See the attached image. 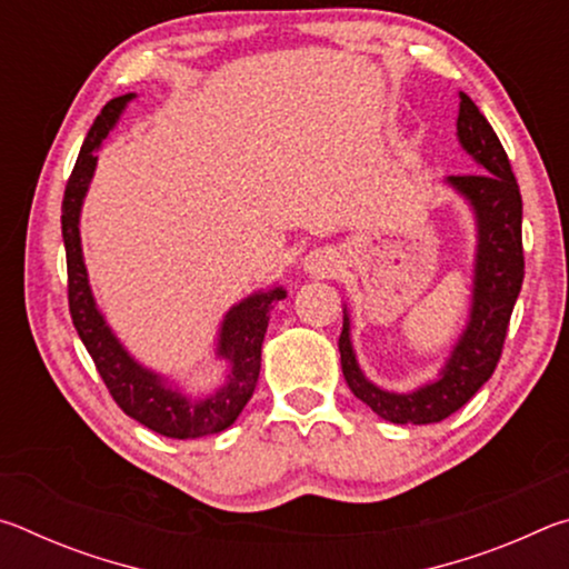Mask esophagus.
<instances>
[{
	"label": "esophagus",
	"mask_w": 569,
	"mask_h": 569,
	"mask_svg": "<svg viewBox=\"0 0 569 569\" xmlns=\"http://www.w3.org/2000/svg\"><path fill=\"white\" fill-rule=\"evenodd\" d=\"M303 271L313 278H326L336 273V256L331 248H316L303 258Z\"/></svg>",
	"instance_id": "esophagus-1"
}]
</instances>
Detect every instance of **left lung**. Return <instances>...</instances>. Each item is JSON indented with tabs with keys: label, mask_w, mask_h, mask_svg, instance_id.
Returning a JSON list of instances; mask_svg holds the SVG:
<instances>
[{
	"label": "left lung",
	"mask_w": 569,
	"mask_h": 569,
	"mask_svg": "<svg viewBox=\"0 0 569 569\" xmlns=\"http://www.w3.org/2000/svg\"><path fill=\"white\" fill-rule=\"evenodd\" d=\"M457 138L479 172L449 176L447 186L467 200L477 223L475 281H471L469 321L435 381L409 393L377 387L363 377L351 343V321L343 308L339 336L341 369L356 399L393 423H435L451 417L485 387L502 356L509 316L522 288V196L509 158L492 124L459 92Z\"/></svg>",
	"instance_id": "obj_1"
}]
</instances>
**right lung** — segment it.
Segmentation results:
<instances>
[{
    "label": "right lung",
    "instance_id": "add662e5",
    "mask_svg": "<svg viewBox=\"0 0 569 569\" xmlns=\"http://www.w3.org/2000/svg\"><path fill=\"white\" fill-rule=\"evenodd\" d=\"M132 98L134 92H128L104 104L82 142L74 170L64 188L62 240L67 253V298H70L72 323L94 366H98L104 387L110 389L112 399L128 417L170 439L218 435L240 417V411L253 397L258 373H261L263 336L268 319H271L268 311H271L273 301L286 298V291L281 286L271 288V291H256L223 316L216 356L228 361V379L223 387L203 399L188 397L180 389L170 387L166 377L134 361L118 341V336L112 333L98 303H94L88 281L80 240V213L94 176V166H98L94 152L100 150L102 140L108 138Z\"/></svg>",
    "mask_w": 569,
    "mask_h": 569
}]
</instances>
